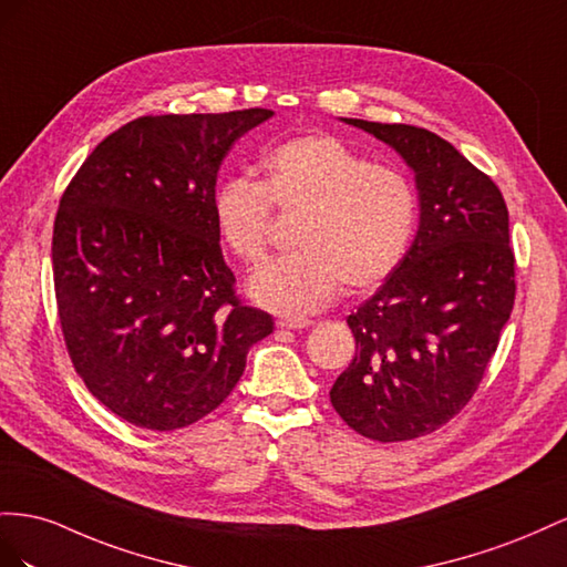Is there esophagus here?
I'll list each match as a JSON object with an SVG mask.
<instances>
[{
	"label": "esophagus",
	"mask_w": 567,
	"mask_h": 567,
	"mask_svg": "<svg viewBox=\"0 0 567 567\" xmlns=\"http://www.w3.org/2000/svg\"><path fill=\"white\" fill-rule=\"evenodd\" d=\"M275 326L280 330H303V328H311L313 320L309 318H278L275 320Z\"/></svg>",
	"instance_id": "34e87169"
}]
</instances>
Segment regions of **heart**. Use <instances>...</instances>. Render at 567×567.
<instances>
[{
    "mask_svg": "<svg viewBox=\"0 0 567 567\" xmlns=\"http://www.w3.org/2000/svg\"><path fill=\"white\" fill-rule=\"evenodd\" d=\"M301 216L295 254L275 258L249 280V297L280 316H306L349 292L384 282L406 256L417 223L413 185L373 166L332 135H299L261 158V183L228 177L212 197L223 247L245 266L266 258L272 208Z\"/></svg>",
    "mask_w": 567,
    "mask_h": 567,
    "instance_id": "obj_1",
    "label": "heart"
}]
</instances>
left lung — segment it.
<instances>
[{"mask_svg":"<svg viewBox=\"0 0 567 567\" xmlns=\"http://www.w3.org/2000/svg\"><path fill=\"white\" fill-rule=\"evenodd\" d=\"M342 121L406 161L420 220L399 268L347 318L355 353L330 401L368 440L406 442L471 401L498 347L515 299L508 208L492 177L440 135Z\"/></svg>","mask_w":567,"mask_h":567,"instance_id":"1","label":"left lung"}]
</instances>
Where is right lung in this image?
Listing matches in <instances>:
<instances>
[{
	"label": "right lung",
	"instance_id": "obj_1",
	"mask_svg": "<svg viewBox=\"0 0 567 567\" xmlns=\"http://www.w3.org/2000/svg\"><path fill=\"white\" fill-rule=\"evenodd\" d=\"M268 109L144 116L111 133L59 204L63 339L87 390L144 430L216 411L272 318L241 306L212 218L223 158Z\"/></svg>",
	"mask_w": 567,
	"mask_h": 567
}]
</instances>
